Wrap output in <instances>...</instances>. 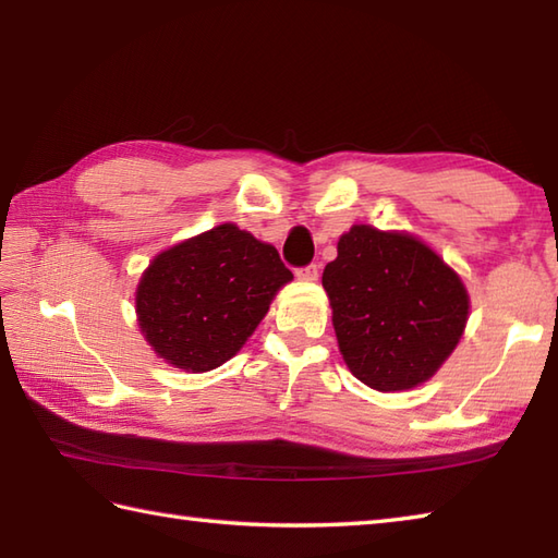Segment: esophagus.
I'll return each mask as SVG.
<instances>
[{
    "label": "esophagus",
    "mask_w": 558,
    "mask_h": 558,
    "mask_svg": "<svg viewBox=\"0 0 558 558\" xmlns=\"http://www.w3.org/2000/svg\"><path fill=\"white\" fill-rule=\"evenodd\" d=\"M298 278L300 280H318V266L316 264H310L298 270Z\"/></svg>",
    "instance_id": "obj_1"
}]
</instances>
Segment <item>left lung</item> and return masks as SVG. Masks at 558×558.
<instances>
[{
  "instance_id": "obj_1",
  "label": "left lung",
  "mask_w": 558,
  "mask_h": 558,
  "mask_svg": "<svg viewBox=\"0 0 558 558\" xmlns=\"http://www.w3.org/2000/svg\"><path fill=\"white\" fill-rule=\"evenodd\" d=\"M322 282L342 360L384 393L432 378L468 324L470 298L458 272L405 232L352 225Z\"/></svg>"
}]
</instances>
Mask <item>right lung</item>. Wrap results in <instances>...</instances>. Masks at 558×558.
I'll return each instance as SVG.
<instances>
[{"instance_id": "obj_1", "label": "right lung", "mask_w": 558, "mask_h": 558, "mask_svg": "<svg viewBox=\"0 0 558 558\" xmlns=\"http://www.w3.org/2000/svg\"><path fill=\"white\" fill-rule=\"evenodd\" d=\"M290 280L276 246L218 225L150 260L136 290L141 333L177 369L210 372L242 350Z\"/></svg>"}]
</instances>
